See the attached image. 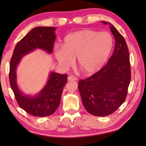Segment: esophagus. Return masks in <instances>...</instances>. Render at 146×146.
<instances>
[{
    "mask_svg": "<svg viewBox=\"0 0 146 146\" xmlns=\"http://www.w3.org/2000/svg\"><path fill=\"white\" fill-rule=\"evenodd\" d=\"M68 80L69 81H76L78 80V78L74 76H69L68 77Z\"/></svg>",
    "mask_w": 146,
    "mask_h": 146,
    "instance_id": "esophagus-1",
    "label": "esophagus"
}]
</instances>
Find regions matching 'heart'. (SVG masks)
<instances>
[{
	"mask_svg": "<svg viewBox=\"0 0 146 146\" xmlns=\"http://www.w3.org/2000/svg\"><path fill=\"white\" fill-rule=\"evenodd\" d=\"M113 45L108 32L84 29L68 35L62 48L56 47L54 56L61 66L68 68L77 58L78 66L85 74L98 72L107 61Z\"/></svg>",
	"mask_w": 146,
	"mask_h": 146,
	"instance_id": "b5f03b06",
	"label": "heart"
}]
</instances>
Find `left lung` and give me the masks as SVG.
Listing matches in <instances>:
<instances>
[{
    "mask_svg": "<svg viewBox=\"0 0 146 146\" xmlns=\"http://www.w3.org/2000/svg\"><path fill=\"white\" fill-rule=\"evenodd\" d=\"M115 38L113 54L104 67L94 74L78 82L83 105L88 112L96 116L111 114L124 102L131 80L129 50L125 39L110 23Z\"/></svg>",
    "mask_w": 146,
    "mask_h": 146,
    "instance_id": "obj_1",
    "label": "left lung"
}]
</instances>
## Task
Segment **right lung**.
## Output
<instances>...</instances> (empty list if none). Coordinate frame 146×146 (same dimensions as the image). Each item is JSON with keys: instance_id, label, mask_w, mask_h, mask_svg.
Segmentation results:
<instances>
[{"instance_id": "add662e5", "label": "right lung", "mask_w": 146, "mask_h": 146, "mask_svg": "<svg viewBox=\"0 0 146 146\" xmlns=\"http://www.w3.org/2000/svg\"><path fill=\"white\" fill-rule=\"evenodd\" d=\"M55 27H38L31 30L16 45L10 62L9 80L19 106L30 114L45 117L55 112L58 108L62 90L67 82V74L51 72L44 87L36 96L25 95L17 82V67L22 58L36 49L51 54L56 40Z\"/></svg>"}]
</instances>
